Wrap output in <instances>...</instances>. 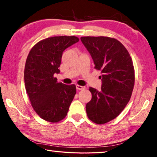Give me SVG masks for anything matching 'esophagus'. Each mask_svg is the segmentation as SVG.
Here are the masks:
<instances>
[{"label": "esophagus", "mask_w": 157, "mask_h": 157, "mask_svg": "<svg viewBox=\"0 0 157 157\" xmlns=\"http://www.w3.org/2000/svg\"><path fill=\"white\" fill-rule=\"evenodd\" d=\"M76 89L78 90H82V89H85V86H79V85H76Z\"/></svg>", "instance_id": "34e87169"}]
</instances>
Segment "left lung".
Wrapping results in <instances>:
<instances>
[{
    "label": "left lung",
    "instance_id": "obj_1",
    "mask_svg": "<svg viewBox=\"0 0 157 157\" xmlns=\"http://www.w3.org/2000/svg\"><path fill=\"white\" fill-rule=\"evenodd\" d=\"M94 61L95 68L101 71L100 91L89 87L91 101L86 105L88 118L97 124H105L116 118L131 98L134 85L132 58L117 39L106 36L80 38Z\"/></svg>",
    "mask_w": 157,
    "mask_h": 157
}]
</instances>
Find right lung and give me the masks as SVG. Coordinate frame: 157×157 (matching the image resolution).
Instances as JSON below:
<instances>
[{"mask_svg": "<svg viewBox=\"0 0 157 157\" xmlns=\"http://www.w3.org/2000/svg\"><path fill=\"white\" fill-rule=\"evenodd\" d=\"M79 41L78 37L53 36L37 43L29 52L25 66L26 91L34 110L44 120L57 123L67 115L76 94L75 84L57 82L63 52Z\"/></svg>", "mask_w": 157, "mask_h": 157, "instance_id": "1", "label": "right lung"}]
</instances>
